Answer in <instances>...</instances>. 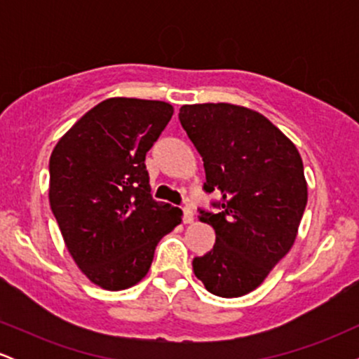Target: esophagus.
Returning <instances> with one entry per match:
<instances>
[{
	"instance_id": "1",
	"label": "esophagus",
	"mask_w": 359,
	"mask_h": 359,
	"mask_svg": "<svg viewBox=\"0 0 359 359\" xmlns=\"http://www.w3.org/2000/svg\"><path fill=\"white\" fill-rule=\"evenodd\" d=\"M182 211H184V222H185V224H191V222H194V211H192V209L187 205V208H184Z\"/></svg>"
}]
</instances>
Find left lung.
Here are the masks:
<instances>
[{
	"label": "left lung",
	"instance_id": "obj_1",
	"mask_svg": "<svg viewBox=\"0 0 359 359\" xmlns=\"http://www.w3.org/2000/svg\"><path fill=\"white\" fill-rule=\"evenodd\" d=\"M179 119L204 162L205 192L219 212L201 211L216 243L192 269L217 297L259 287L290 251L307 204L304 163L294 143L258 111L229 102L185 104Z\"/></svg>",
	"mask_w": 359,
	"mask_h": 359
}]
</instances>
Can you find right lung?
<instances>
[{
  "label": "right lung",
  "mask_w": 359,
  "mask_h": 359,
  "mask_svg": "<svg viewBox=\"0 0 359 359\" xmlns=\"http://www.w3.org/2000/svg\"><path fill=\"white\" fill-rule=\"evenodd\" d=\"M163 101L109 97L89 109L50 155L48 201L69 253L94 285L125 290L150 270L182 211L150 194L147 151L170 121Z\"/></svg>",
  "instance_id": "right-lung-1"
}]
</instances>
